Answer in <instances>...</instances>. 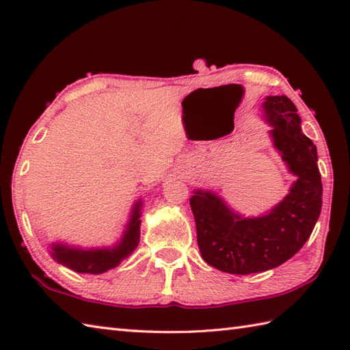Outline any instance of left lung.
I'll return each mask as SVG.
<instances>
[{"instance_id": "left-lung-1", "label": "left lung", "mask_w": 350, "mask_h": 350, "mask_svg": "<svg viewBox=\"0 0 350 350\" xmlns=\"http://www.w3.org/2000/svg\"><path fill=\"white\" fill-rule=\"evenodd\" d=\"M263 109L275 148L298 179L281 203L257 218H242L211 191L194 192L189 204L200 252L222 272L248 275L287 262L308 241L321 215L317 148L302 133L298 109L287 96H267Z\"/></svg>"}]
</instances>
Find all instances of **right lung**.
<instances>
[{"label":"right lung","instance_id":"1","mask_svg":"<svg viewBox=\"0 0 350 350\" xmlns=\"http://www.w3.org/2000/svg\"><path fill=\"white\" fill-rule=\"evenodd\" d=\"M141 202H137L132 207L131 219L126 227L122 241L114 248H96V250H79L70 248L68 245L54 243L51 247V257L69 269L79 273H102L120 265L123 258L132 254L139 242V226H141Z\"/></svg>","mask_w":350,"mask_h":350}]
</instances>
